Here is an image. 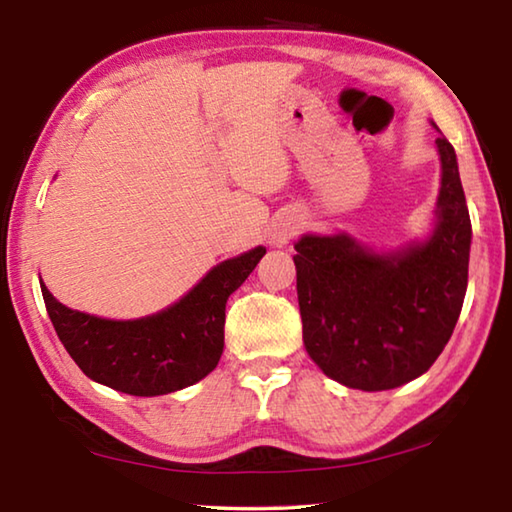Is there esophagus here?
<instances>
[{
    "instance_id": "esophagus-1",
    "label": "esophagus",
    "mask_w": 512,
    "mask_h": 512,
    "mask_svg": "<svg viewBox=\"0 0 512 512\" xmlns=\"http://www.w3.org/2000/svg\"><path fill=\"white\" fill-rule=\"evenodd\" d=\"M296 235V225H291V223H280V225H275L273 228V232H271V241L275 246H284V244H289V239Z\"/></svg>"
}]
</instances>
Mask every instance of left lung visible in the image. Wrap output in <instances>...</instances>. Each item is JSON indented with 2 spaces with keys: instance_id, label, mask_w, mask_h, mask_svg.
Listing matches in <instances>:
<instances>
[{
  "instance_id": "1",
  "label": "left lung",
  "mask_w": 512,
  "mask_h": 512,
  "mask_svg": "<svg viewBox=\"0 0 512 512\" xmlns=\"http://www.w3.org/2000/svg\"><path fill=\"white\" fill-rule=\"evenodd\" d=\"M436 144L443 183L429 241L388 255L348 235L296 244L302 339L320 370L343 386L388 391L420 377L461 316L472 223L454 146L445 137Z\"/></svg>"
}]
</instances>
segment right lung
<instances>
[{
    "instance_id": "obj_1",
    "label": "right lung",
    "mask_w": 512,
    "mask_h": 512,
    "mask_svg": "<svg viewBox=\"0 0 512 512\" xmlns=\"http://www.w3.org/2000/svg\"><path fill=\"white\" fill-rule=\"evenodd\" d=\"M266 248L214 266L187 296L140 320H106L65 307L45 284L47 314L60 343L90 379L128 395H164L192 386L223 352L225 302L253 273Z\"/></svg>"
}]
</instances>
